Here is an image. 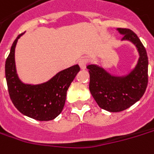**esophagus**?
I'll return each instance as SVG.
<instances>
[{"label":"esophagus","instance_id":"obj_1","mask_svg":"<svg viewBox=\"0 0 154 154\" xmlns=\"http://www.w3.org/2000/svg\"><path fill=\"white\" fill-rule=\"evenodd\" d=\"M87 64L88 63H87V60L85 59H81L79 61V66H80L81 69H82V70H85L87 68Z\"/></svg>","mask_w":154,"mask_h":154}]
</instances>
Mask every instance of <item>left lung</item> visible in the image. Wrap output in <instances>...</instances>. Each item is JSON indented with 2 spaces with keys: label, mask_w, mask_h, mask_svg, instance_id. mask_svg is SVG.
Instances as JSON below:
<instances>
[{
  "label": "left lung",
  "mask_w": 154,
  "mask_h": 154,
  "mask_svg": "<svg viewBox=\"0 0 154 154\" xmlns=\"http://www.w3.org/2000/svg\"><path fill=\"white\" fill-rule=\"evenodd\" d=\"M123 35L122 41L132 42L139 53V60L134 69L126 75L108 73L102 66L90 64L89 90L100 108L112 112L126 110L143 96L148 83V58L146 48L132 30L117 28Z\"/></svg>",
  "instance_id": "obj_1"
}]
</instances>
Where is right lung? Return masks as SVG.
Listing matches in <instances>:
<instances>
[{
	"mask_svg": "<svg viewBox=\"0 0 154 154\" xmlns=\"http://www.w3.org/2000/svg\"><path fill=\"white\" fill-rule=\"evenodd\" d=\"M23 34L18 35L6 60L5 75L9 96L14 106L22 114L40 121L56 118L65 105L66 91L76 74L79 65H74L57 73L49 81L32 85L23 83L16 72L14 51L17 42Z\"/></svg>",
	"mask_w": 154,
	"mask_h": 154,
	"instance_id": "right-lung-1",
	"label": "right lung"
}]
</instances>
